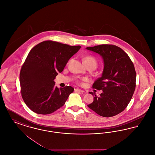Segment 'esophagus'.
Returning a JSON list of instances; mask_svg holds the SVG:
<instances>
[{"label":"esophagus","mask_w":155,"mask_h":155,"mask_svg":"<svg viewBox=\"0 0 155 155\" xmlns=\"http://www.w3.org/2000/svg\"><path fill=\"white\" fill-rule=\"evenodd\" d=\"M74 91H75V92H81V93H84V92H85L83 90H81L80 89H74Z\"/></svg>","instance_id":"obj_1"}]
</instances>
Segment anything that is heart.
Returning <instances> with one entry per match:
<instances>
[{"label":"heart","instance_id":"heart-1","mask_svg":"<svg viewBox=\"0 0 155 155\" xmlns=\"http://www.w3.org/2000/svg\"><path fill=\"white\" fill-rule=\"evenodd\" d=\"M84 62L87 66L89 65H91V64L94 65L95 67L97 66V60L95 59V58H94L92 56H85L84 58Z\"/></svg>","mask_w":155,"mask_h":155}]
</instances>
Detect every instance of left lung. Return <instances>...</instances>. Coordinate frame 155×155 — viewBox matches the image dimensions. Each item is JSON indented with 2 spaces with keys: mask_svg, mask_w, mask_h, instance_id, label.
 Here are the masks:
<instances>
[{
  "mask_svg": "<svg viewBox=\"0 0 155 155\" xmlns=\"http://www.w3.org/2000/svg\"><path fill=\"white\" fill-rule=\"evenodd\" d=\"M86 49L99 54L104 61L102 76L92 85L93 88L103 92L99 96L89 92L94 96V101L88 106L101 116H114L124 110L135 89L136 72L133 61L116 45H100Z\"/></svg>",
  "mask_w": 155,
  "mask_h": 155,
  "instance_id": "1",
  "label": "left lung"
}]
</instances>
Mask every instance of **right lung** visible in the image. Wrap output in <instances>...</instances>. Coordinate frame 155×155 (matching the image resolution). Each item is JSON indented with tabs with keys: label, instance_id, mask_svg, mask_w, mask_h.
I'll use <instances>...</instances> for the list:
<instances>
[{
	"label": "right lung",
	"instance_id": "add662e5",
	"mask_svg": "<svg viewBox=\"0 0 155 155\" xmlns=\"http://www.w3.org/2000/svg\"><path fill=\"white\" fill-rule=\"evenodd\" d=\"M80 48L45 41L30 51L21 68L20 82L22 99L31 110L49 114L64 106L74 88H59L54 86V80Z\"/></svg>",
	"mask_w": 155,
	"mask_h": 155
}]
</instances>
